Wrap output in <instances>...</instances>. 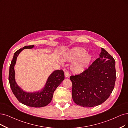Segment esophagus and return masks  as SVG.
I'll list each match as a JSON object with an SVG mask.
<instances>
[{
	"label": "esophagus",
	"instance_id": "1",
	"mask_svg": "<svg viewBox=\"0 0 128 128\" xmlns=\"http://www.w3.org/2000/svg\"><path fill=\"white\" fill-rule=\"evenodd\" d=\"M64 74H65V76L66 77V78H68L70 76V74L68 73V70H66L64 72Z\"/></svg>",
	"mask_w": 128,
	"mask_h": 128
}]
</instances>
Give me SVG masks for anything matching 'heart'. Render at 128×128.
Instances as JSON below:
<instances>
[{
    "mask_svg": "<svg viewBox=\"0 0 128 128\" xmlns=\"http://www.w3.org/2000/svg\"><path fill=\"white\" fill-rule=\"evenodd\" d=\"M64 58L69 62H73L70 70L75 74L83 72L91 60V56L82 48H75L68 51L64 55Z\"/></svg>",
    "mask_w": 128,
    "mask_h": 128,
    "instance_id": "heart-1",
    "label": "heart"
}]
</instances>
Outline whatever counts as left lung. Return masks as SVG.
Wrapping results in <instances>:
<instances>
[{"label": "left lung", "mask_w": 128, "mask_h": 128, "mask_svg": "<svg viewBox=\"0 0 128 128\" xmlns=\"http://www.w3.org/2000/svg\"><path fill=\"white\" fill-rule=\"evenodd\" d=\"M115 65L113 57L102 48L99 58L88 68L70 76L74 102L81 106L90 108L106 101L114 88Z\"/></svg>", "instance_id": "1"}]
</instances>
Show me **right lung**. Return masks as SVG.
<instances>
[{"label":"right lung","mask_w":128,"mask_h":128,"mask_svg":"<svg viewBox=\"0 0 128 128\" xmlns=\"http://www.w3.org/2000/svg\"><path fill=\"white\" fill-rule=\"evenodd\" d=\"M34 47V45L26 46L14 53L9 67V82L12 93L20 103L29 106L40 108L46 106L51 102L54 92L64 79V73L62 70H54L47 79L44 88L40 91L30 93L23 91L16 82L14 66L19 54L24 49H31Z\"/></svg>","instance_id":"1"}]
</instances>
